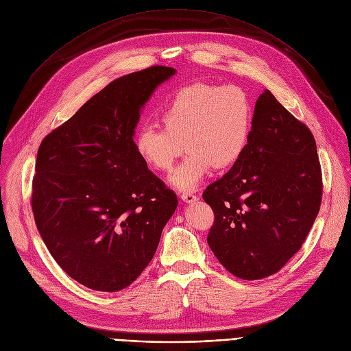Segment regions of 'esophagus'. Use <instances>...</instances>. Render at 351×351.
I'll list each match as a JSON object with an SVG mask.
<instances>
[{
    "label": "esophagus",
    "mask_w": 351,
    "mask_h": 351,
    "mask_svg": "<svg viewBox=\"0 0 351 351\" xmlns=\"http://www.w3.org/2000/svg\"><path fill=\"white\" fill-rule=\"evenodd\" d=\"M180 197H182V201L186 204H193L197 201V196L193 192H184L180 195Z\"/></svg>",
    "instance_id": "1"
}]
</instances>
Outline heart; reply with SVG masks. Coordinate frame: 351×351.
<instances>
[{
    "mask_svg": "<svg viewBox=\"0 0 351 351\" xmlns=\"http://www.w3.org/2000/svg\"><path fill=\"white\" fill-rule=\"evenodd\" d=\"M158 120L162 130L143 128L136 133V155L149 169L169 172L188 149L171 182L180 191H191L215 167L226 169L241 159L251 136L254 108L238 86L199 82L175 90Z\"/></svg>",
    "mask_w": 351,
    "mask_h": 351,
    "instance_id": "b5f03b06",
    "label": "heart"
}]
</instances>
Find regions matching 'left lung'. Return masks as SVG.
Returning a JSON list of instances; mask_svg holds the SVG:
<instances>
[{
  "label": "left lung",
  "mask_w": 351,
  "mask_h": 351,
  "mask_svg": "<svg viewBox=\"0 0 351 351\" xmlns=\"http://www.w3.org/2000/svg\"><path fill=\"white\" fill-rule=\"evenodd\" d=\"M322 196L313 133L264 90L245 152L202 195L215 215L208 245L235 277H269L301 248Z\"/></svg>",
  "instance_id": "8db88e82"
}]
</instances>
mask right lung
<instances>
[{
    "instance_id": "1",
    "label": "right lung",
    "mask_w": 351,
    "mask_h": 351,
    "mask_svg": "<svg viewBox=\"0 0 351 351\" xmlns=\"http://www.w3.org/2000/svg\"><path fill=\"white\" fill-rule=\"evenodd\" d=\"M175 73L154 66L116 79L38 147L37 230L56 263L90 289L114 293L138 278L178 206L133 146L142 108Z\"/></svg>"
}]
</instances>
